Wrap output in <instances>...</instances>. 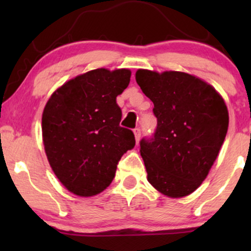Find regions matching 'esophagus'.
<instances>
[{
  "mask_svg": "<svg viewBox=\"0 0 251 251\" xmlns=\"http://www.w3.org/2000/svg\"><path fill=\"white\" fill-rule=\"evenodd\" d=\"M134 137H135V140H137V143L139 142L140 140V137H142V131H140V128L139 127H137V128H134Z\"/></svg>",
  "mask_w": 251,
  "mask_h": 251,
  "instance_id": "esophagus-1",
  "label": "esophagus"
}]
</instances>
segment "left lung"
I'll use <instances>...</instances> for the list:
<instances>
[{"mask_svg": "<svg viewBox=\"0 0 251 251\" xmlns=\"http://www.w3.org/2000/svg\"><path fill=\"white\" fill-rule=\"evenodd\" d=\"M135 80L157 118L153 135L140 140L149 183L169 197L188 196L205 179L226 139V102L211 85L183 72L138 70Z\"/></svg>", "mask_w": 251, "mask_h": 251, "instance_id": "obj_1", "label": "left lung"}]
</instances>
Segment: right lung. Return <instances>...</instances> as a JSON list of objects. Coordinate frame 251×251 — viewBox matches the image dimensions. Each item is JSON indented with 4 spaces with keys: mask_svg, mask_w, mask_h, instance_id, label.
<instances>
[{
    "mask_svg": "<svg viewBox=\"0 0 251 251\" xmlns=\"http://www.w3.org/2000/svg\"><path fill=\"white\" fill-rule=\"evenodd\" d=\"M131 71H89L63 83L46 103L42 138L50 168L68 191L81 197L100 194L113 180L117 165L134 148L131 129L119 125L117 97Z\"/></svg>",
    "mask_w": 251,
    "mask_h": 251,
    "instance_id": "right-lung-1",
    "label": "right lung"
}]
</instances>
